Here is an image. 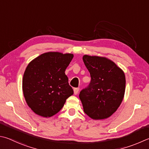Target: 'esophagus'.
<instances>
[{"label": "esophagus", "instance_id": "obj_1", "mask_svg": "<svg viewBox=\"0 0 149 149\" xmlns=\"http://www.w3.org/2000/svg\"><path fill=\"white\" fill-rule=\"evenodd\" d=\"M79 91V88H74V94H75V95H76V94H77Z\"/></svg>", "mask_w": 149, "mask_h": 149}]
</instances>
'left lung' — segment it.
<instances>
[{"label":"left lung","mask_w":149,"mask_h":149,"mask_svg":"<svg viewBox=\"0 0 149 149\" xmlns=\"http://www.w3.org/2000/svg\"><path fill=\"white\" fill-rule=\"evenodd\" d=\"M83 60L91 77L88 86L79 93L84 112L93 119L107 118L123 101L125 75L117 64L105 57L85 55Z\"/></svg>","instance_id":"left-lung-1"}]
</instances>
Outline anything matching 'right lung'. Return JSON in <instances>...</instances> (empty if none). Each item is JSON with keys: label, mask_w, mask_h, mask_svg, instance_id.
<instances>
[{"label": "right lung", "mask_w": 149, "mask_h": 149, "mask_svg": "<svg viewBox=\"0 0 149 149\" xmlns=\"http://www.w3.org/2000/svg\"><path fill=\"white\" fill-rule=\"evenodd\" d=\"M73 57L70 53L47 52L28 64L23 75V91L26 104L36 114L52 117L74 94L65 74Z\"/></svg>", "instance_id": "obj_1"}]
</instances>
